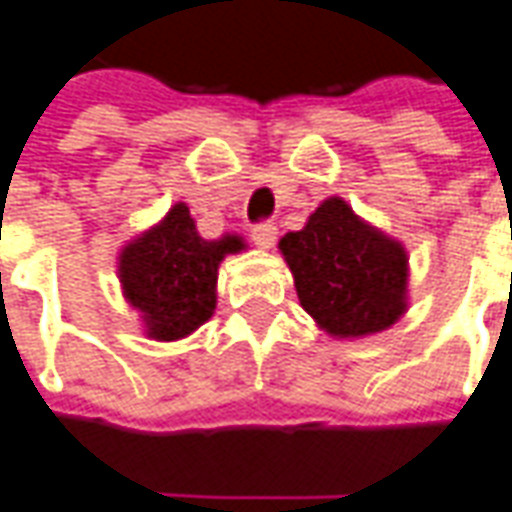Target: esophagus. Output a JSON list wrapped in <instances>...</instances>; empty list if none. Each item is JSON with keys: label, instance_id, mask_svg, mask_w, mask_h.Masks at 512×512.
I'll return each instance as SVG.
<instances>
[{"label": "esophagus", "instance_id": "34e87169", "mask_svg": "<svg viewBox=\"0 0 512 512\" xmlns=\"http://www.w3.org/2000/svg\"><path fill=\"white\" fill-rule=\"evenodd\" d=\"M252 241H255L260 249H271L274 241H277V227L271 221H260L252 227Z\"/></svg>", "mask_w": 512, "mask_h": 512}]
</instances>
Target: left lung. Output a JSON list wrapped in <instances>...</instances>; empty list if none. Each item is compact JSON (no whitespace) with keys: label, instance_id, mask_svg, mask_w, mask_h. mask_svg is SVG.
I'll list each match as a JSON object with an SVG mask.
<instances>
[{"label":"left lung","instance_id":"left-lung-1","mask_svg":"<svg viewBox=\"0 0 512 512\" xmlns=\"http://www.w3.org/2000/svg\"><path fill=\"white\" fill-rule=\"evenodd\" d=\"M280 249L302 307L332 335L380 332L405 313V249L366 227L341 199H327Z\"/></svg>","mask_w":512,"mask_h":512}]
</instances>
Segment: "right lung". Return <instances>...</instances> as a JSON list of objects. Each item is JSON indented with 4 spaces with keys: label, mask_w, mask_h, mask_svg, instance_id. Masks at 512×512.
<instances>
[{
    "label": "right lung",
    "mask_w": 512,
    "mask_h": 512,
    "mask_svg": "<svg viewBox=\"0 0 512 512\" xmlns=\"http://www.w3.org/2000/svg\"><path fill=\"white\" fill-rule=\"evenodd\" d=\"M244 249L241 238H199L188 207H171L166 221L121 252V282L132 305L146 316L149 335L174 341L216 310L221 257Z\"/></svg>",
    "instance_id": "add662e5"
}]
</instances>
